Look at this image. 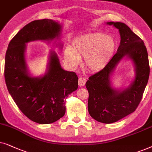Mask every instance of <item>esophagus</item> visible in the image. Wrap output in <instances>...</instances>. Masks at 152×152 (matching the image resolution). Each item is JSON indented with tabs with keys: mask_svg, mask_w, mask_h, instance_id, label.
Instances as JSON below:
<instances>
[{
	"mask_svg": "<svg viewBox=\"0 0 152 152\" xmlns=\"http://www.w3.org/2000/svg\"><path fill=\"white\" fill-rule=\"evenodd\" d=\"M86 83V79L84 78L83 77H80L79 79H78V86L80 87H83L85 86Z\"/></svg>",
	"mask_w": 152,
	"mask_h": 152,
	"instance_id": "34e87169",
	"label": "esophagus"
}]
</instances>
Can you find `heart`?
<instances>
[{"label":"heart","instance_id":"obj_1","mask_svg":"<svg viewBox=\"0 0 152 152\" xmlns=\"http://www.w3.org/2000/svg\"><path fill=\"white\" fill-rule=\"evenodd\" d=\"M115 49V41L103 33L83 35L73 42V48L66 47L64 58L72 66H78L80 57H85V63L90 70L98 71L104 68Z\"/></svg>","mask_w":152,"mask_h":152}]
</instances>
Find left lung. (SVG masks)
<instances>
[{
    "instance_id": "obj_1",
    "label": "left lung",
    "mask_w": 152,
    "mask_h": 152,
    "mask_svg": "<svg viewBox=\"0 0 152 152\" xmlns=\"http://www.w3.org/2000/svg\"><path fill=\"white\" fill-rule=\"evenodd\" d=\"M107 24L119 29L120 44L105 67L89 77L86 86L89 93L88 108L90 116L97 122L110 124L136 110L148 82L150 67L148 53L142 39L125 23L110 21ZM125 55L134 62L137 75L129 88L117 91L111 87L110 76Z\"/></svg>"
}]
</instances>
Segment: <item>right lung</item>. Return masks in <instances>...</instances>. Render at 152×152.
<instances>
[{
  "instance_id": "add662e5",
  "label": "right lung",
  "mask_w": 152,
  "mask_h": 152,
  "mask_svg": "<svg viewBox=\"0 0 152 152\" xmlns=\"http://www.w3.org/2000/svg\"><path fill=\"white\" fill-rule=\"evenodd\" d=\"M61 26L51 19L30 22L12 39L5 54V75L7 90L20 110L38 124L55 122L65 114L66 96L78 88L75 72L62 69L55 53H51L48 69L43 77L28 73L26 43L58 37Z\"/></svg>"
}]
</instances>
